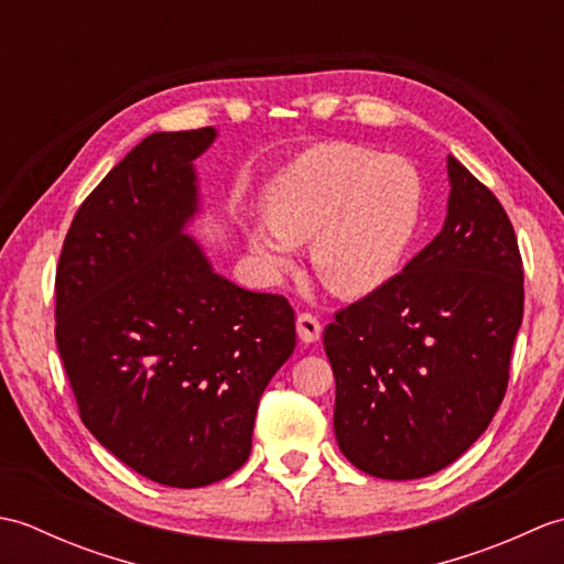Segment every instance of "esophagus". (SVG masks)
Masks as SVG:
<instances>
[{
  "mask_svg": "<svg viewBox=\"0 0 564 564\" xmlns=\"http://www.w3.org/2000/svg\"><path fill=\"white\" fill-rule=\"evenodd\" d=\"M295 327H297V337H301L303 344H313L322 337V325L319 319L313 313H301L295 319Z\"/></svg>",
  "mask_w": 564,
  "mask_h": 564,
  "instance_id": "34e87169",
  "label": "esophagus"
}]
</instances>
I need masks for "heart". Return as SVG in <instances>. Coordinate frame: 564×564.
Segmentation results:
<instances>
[{
	"label": "heart",
	"instance_id": "heart-1",
	"mask_svg": "<svg viewBox=\"0 0 564 564\" xmlns=\"http://www.w3.org/2000/svg\"><path fill=\"white\" fill-rule=\"evenodd\" d=\"M267 230L249 235L269 275L293 269L310 245L315 273L344 297L382 289L410 249L422 218V178L404 160L349 142L303 154L267 196Z\"/></svg>",
	"mask_w": 564,
	"mask_h": 564
}]
</instances>
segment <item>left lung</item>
<instances>
[{
  "label": "left lung",
  "mask_w": 564,
  "mask_h": 564,
  "mask_svg": "<svg viewBox=\"0 0 564 564\" xmlns=\"http://www.w3.org/2000/svg\"><path fill=\"white\" fill-rule=\"evenodd\" d=\"M443 230L402 273L325 329L334 434L358 470L419 480L458 460L505 400L523 319V261L507 210L448 154Z\"/></svg>",
  "instance_id": "left-lung-1"
}]
</instances>
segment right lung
<instances>
[{
    "label": "right lung",
    "mask_w": 564,
    "mask_h": 564,
    "mask_svg": "<svg viewBox=\"0 0 564 564\" xmlns=\"http://www.w3.org/2000/svg\"><path fill=\"white\" fill-rule=\"evenodd\" d=\"M213 128L152 133L82 203L55 273V341L79 416L166 487L225 480L249 458L263 388L295 349L283 295L215 273L194 237V160Z\"/></svg>",
    "instance_id": "right-lung-1"
}]
</instances>
